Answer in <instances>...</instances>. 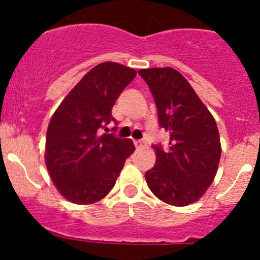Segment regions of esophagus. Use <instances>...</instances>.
<instances>
[{"label":"esophagus","mask_w":260,"mask_h":260,"mask_svg":"<svg viewBox=\"0 0 260 260\" xmlns=\"http://www.w3.org/2000/svg\"><path fill=\"white\" fill-rule=\"evenodd\" d=\"M133 143H135L136 148H141V147L145 145V142H143V141H141V140H135V141H133Z\"/></svg>","instance_id":"34e87169"}]
</instances>
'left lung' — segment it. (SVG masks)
I'll return each mask as SVG.
<instances>
[{"label":"left lung","instance_id":"1","mask_svg":"<svg viewBox=\"0 0 260 260\" xmlns=\"http://www.w3.org/2000/svg\"><path fill=\"white\" fill-rule=\"evenodd\" d=\"M157 107L159 127L170 135L167 148L154 145L156 165L146 172L149 190L164 203L186 206L214 181L221 156L216 122L187 80L172 68L142 69Z\"/></svg>","mask_w":260,"mask_h":260}]
</instances>
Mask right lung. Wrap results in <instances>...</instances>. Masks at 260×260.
Returning a JSON list of instances; mask_svg holds the SVG:
<instances>
[{"instance_id":"right-lung-1","label":"right lung","mask_w":260,"mask_h":260,"mask_svg":"<svg viewBox=\"0 0 260 260\" xmlns=\"http://www.w3.org/2000/svg\"><path fill=\"white\" fill-rule=\"evenodd\" d=\"M135 77V69L102 62L81 78L51 117L46 132V167L67 200L79 205L102 200L135 152L131 140L113 133L101 135L111 122L117 124L112 108Z\"/></svg>"}]
</instances>
